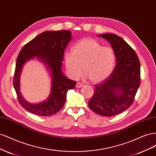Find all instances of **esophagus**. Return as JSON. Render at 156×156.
Listing matches in <instances>:
<instances>
[{"instance_id": "1", "label": "esophagus", "mask_w": 156, "mask_h": 156, "mask_svg": "<svg viewBox=\"0 0 156 156\" xmlns=\"http://www.w3.org/2000/svg\"><path fill=\"white\" fill-rule=\"evenodd\" d=\"M84 86V84L83 83H77L76 84V87L77 88H81V87H83Z\"/></svg>"}]
</instances>
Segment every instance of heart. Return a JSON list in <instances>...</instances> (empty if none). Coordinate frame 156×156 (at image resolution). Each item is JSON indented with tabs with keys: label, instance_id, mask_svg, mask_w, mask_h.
Listing matches in <instances>:
<instances>
[{
	"label": "heart",
	"instance_id": "heart-1",
	"mask_svg": "<svg viewBox=\"0 0 156 156\" xmlns=\"http://www.w3.org/2000/svg\"><path fill=\"white\" fill-rule=\"evenodd\" d=\"M65 64L69 75L77 79L83 72L94 83L106 79L112 73L115 64L114 51L103 47L92 38H84L75 44L72 53L65 55Z\"/></svg>",
	"mask_w": 156,
	"mask_h": 156
}]
</instances>
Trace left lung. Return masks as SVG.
Wrapping results in <instances>:
<instances>
[{
  "mask_svg": "<svg viewBox=\"0 0 156 156\" xmlns=\"http://www.w3.org/2000/svg\"><path fill=\"white\" fill-rule=\"evenodd\" d=\"M111 44L116 65L103 82L94 85L95 92L88 107L98 114L112 116L128 108L133 103L140 84V64L135 51L114 34L99 35Z\"/></svg>",
  "mask_w": 156,
  "mask_h": 156,
  "instance_id": "obj_1",
  "label": "left lung"
}]
</instances>
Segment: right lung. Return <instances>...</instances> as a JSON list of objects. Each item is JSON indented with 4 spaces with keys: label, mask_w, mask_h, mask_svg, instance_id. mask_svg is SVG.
Returning <instances> with one entry per match:
<instances>
[{
    "label": "right lung",
    "mask_w": 156,
    "mask_h": 156,
    "mask_svg": "<svg viewBox=\"0 0 156 156\" xmlns=\"http://www.w3.org/2000/svg\"><path fill=\"white\" fill-rule=\"evenodd\" d=\"M72 40L69 30L46 31L25 44L17 58L13 87L20 105L32 114L47 116L55 115L64 106L67 91L75 88L77 82L65 77L62 72L64 52ZM34 56L46 63L51 69V92L46 101L38 105H31L23 100L19 92V80L22 67L27 60Z\"/></svg>",
    "instance_id": "add662e5"
}]
</instances>
